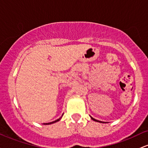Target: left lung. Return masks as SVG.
<instances>
[{
  "label": "left lung",
  "mask_w": 148,
  "mask_h": 148,
  "mask_svg": "<svg viewBox=\"0 0 148 148\" xmlns=\"http://www.w3.org/2000/svg\"><path fill=\"white\" fill-rule=\"evenodd\" d=\"M90 118H91V119H92V120H93V121H97V122H100V123H105V122H103V121H98V120H96L95 119H94V118H92V116H90Z\"/></svg>",
  "instance_id": "1"
}]
</instances>
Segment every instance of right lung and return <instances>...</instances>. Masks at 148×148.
Listing matches in <instances>:
<instances>
[{"label":"right lung","instance_id":"1","mask_svg":"<svg viewBox=\"0 0 148 148\" xmlns=\"http://www.w3.org/2000/svg\"><path fill=\"white\" fill-rule=\"evenodd\" d=\"M62 116L61 117H60L59 119H58L56 120V121H52V122H50V123H45V124H45V125H49V124H53V123L58 122V121H59L60 120V119H62Z\"/></svg>","mask_w":148,"mask_h":148}]
</instances>
